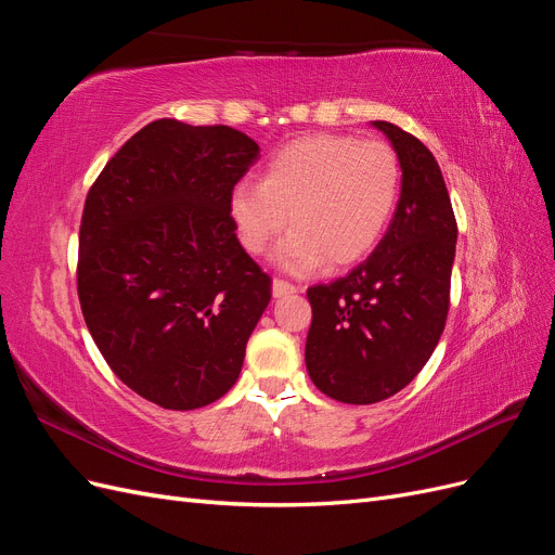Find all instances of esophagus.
<instances>
[{"label": "esophagus", "mask_w": 555, "mask_h": 555, "mask_svg": "<svg viewBox=\"0 0 555 555\" xmlns=\"http://www.w3.org/2000/svg\"><path fill=\"white\" fill-rule=\"evenodd\" d=\"M298 287H294L292 282H284V280H273V296L275 298H282V296H289V294H296Z\"/></svg>", "instance_id": "esophagus-1"}]
</instances>
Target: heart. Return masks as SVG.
<instances>
[{
    "instance_id": "obj_1",
    "label": "heart",
    "mask_w": 555,
    "mask_h": 555,
    "mask_svg": "<svg viewBox=\"0 0 555 555\" xmlns=\"http://www.w3.org/2000/svg\"><path fill=\"white\" fill-rule=\"evenodd\" d=\"M398 194L400 164L389 145L319 133L280 147L259 182H236L229 215L249 255H263L289 222L292 233L273 259L284 271L306 275L324 263L343 268L371 255Z\"/></svg>"
}]
</instances>
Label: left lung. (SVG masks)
<instances>
[{"label":"left lung","instance_id":"obj_1","mask_svg":"<svg viewBox=\"0 0 555 555\" xmlns=\"http://www.w3.org/2000/svg\"><path fill=\"white\" fill-rule=\"evenodd\" d=\"M400 164V198L373 255L345 278L308 289V375L322 393L371 405L418 375L449 312L456 217L430 150L391 122H373Z\"/></svg>","mask_w":555,"mask_h":555}]
</instances>
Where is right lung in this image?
<instances>
[{
    "mask_svg": "<svg viewBox=\"0 0 555 555\" xmlns=\"http://www.w3.org/2000/svg\"><path fill=\"white\" fill-rule=\"evenodd\" d=\"M257 159L238 129L162 117L117 150L86 198L82 317L111 371L164 410L210 405L236 384L271 300L229 215Z\"/></svg>",
    "mask_w": 555,
    "mask_h": 555,
    "instance_id": "right-lung-1",
    "label": "right lung"
}]
</instances>
